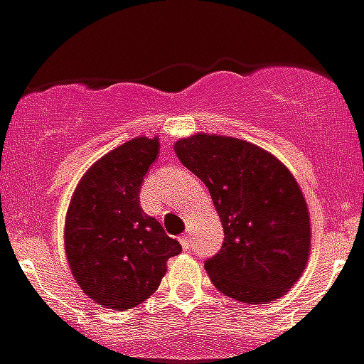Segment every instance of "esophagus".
I'll use <instances>...</instances> for the list:
<instances>
[{"mask_svg":"<svg viewBox=\"0 0 364 364\" xmlns=\"http://www.w3.org/2000/svg\"><path fill=\"white\" fill-rule=\"evenodd\" d=\"M179 242H181V247L185 249V251L186 249H191V236L188 235H183L181 238H179Z\"/></svg>","mask_w":364,"mask_h":364,"instance_id":"1","label":"esophagus"}]
</instances>
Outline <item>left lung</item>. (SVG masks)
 Segmentation results:
<instances>
[{
  "label": "left lung",
  "mask_w": 364,
  "mask_h": 364,
  "mask_svg": "<svg viewBox=\"0 0 364 364\" xmlns=\"http://www.w3.org/2000/svg\"><path fill=\"white\" fill-rule=\"evenodd\" d=\"M173 150L207 185L223 225L220 252L205 262L210 282L245 304L280 299L311 251L308 203L293 173L264 148L225 135H191Z\"/></svg>",
  "instance_id": "1"
}]
</instances>
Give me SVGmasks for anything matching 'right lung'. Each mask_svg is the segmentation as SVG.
Instances as JSON below:
<instances>
[{
	"label": "right lung",
	"mask_w": 364,
	"mask_h": 364,
	"mask_svg": "<svg viewBox=\"0 0 364 364\" xmlns=\"http://www.w3.org/2000/svg\"><path fill=\"white\" fill-rule=\"evenodd\" d=\"M159 137H135L90 166L65 214L64 243L80 289L104 308L126 311L157 291L166 262L181 252L139 192L157 159Z\"/></svg>",
	"instance_id": "right-lung-1"
}]
</instances>
